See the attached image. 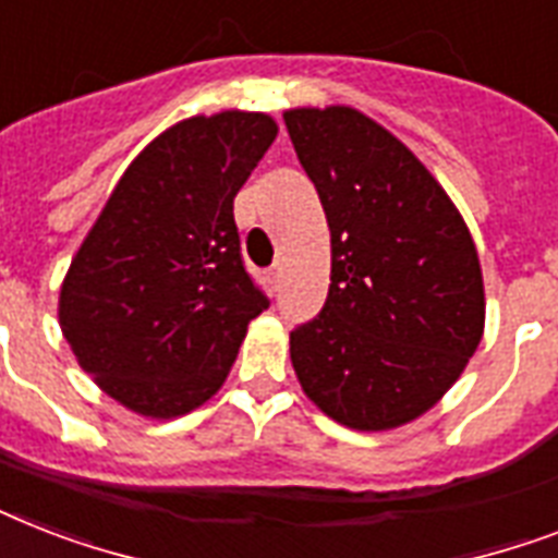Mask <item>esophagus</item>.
<instances>
[{
    "label": "esophagus",
    "mask_w": 558,
    "mask_h": 558,
    "mask_svg": "<svg viewBox=\"0 0 558 558\" xmlns=\"http://www.w3.org/2000/svg\"><path fill=\"white\" fill-rule=\"evenodd\" d=\"M269 283H271V292H278L280 283H283V266L280 263H275L269 269Z\"/></svg>",
    "instance_id": "1"
}]
</instances>
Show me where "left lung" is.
<instances>
[{
	"label": "left lung",
	"instance_id": "obj_1",
	"mask_svg": "<svg viewBox=\"0 0 558 558\" xmlns=\"http://www.w3.org/2000/svg\"><path fill=\"white\" fill-rule=\"evenodd\" d=\"M287 130L330 226V292L289 332L324 414L359 432L414 420L458 381L484 332L469 228L423 161L356 109H289Z\"/></svg>",
	"mask_w": 558,
	"mask_h": 558
}]
</instances>
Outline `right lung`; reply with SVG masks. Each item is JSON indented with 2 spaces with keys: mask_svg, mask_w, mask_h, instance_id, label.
I'll list each match as a JSON object with an SVG mask.
<instances>
[{
  "mask_svg": "<svg viewBox=\"0 0 558 558\" xmlns=\"http://www.w3.org/2000/svg\"><path fill=\"white\" fill-rule=\"evenodd\" d=\"M278 126L219 112L170 126L126 168L60 289L81 367L121 405L179 416L214 397L269 298L245 269L234 196Z\"/></svg>",
  "mask_w": 558,
  "mask_h": 558,
  "instance_id": "right-lung-1",
  "label": "right lung"
}]
</instances>
